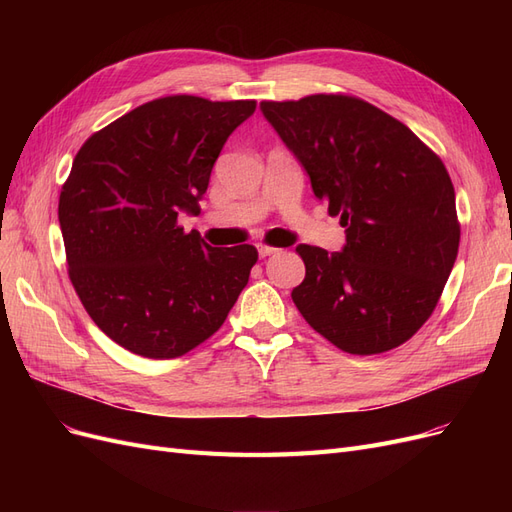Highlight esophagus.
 Segmentation results:
<instances>
[{
	"label": "esophagus",
	"instance_id": "1",
	"mask_svg": "<svg viewBox=\"0 0 512 512\" xmlns=\"http://www.w3.org/2000/svg\"><path fill=\"white\" fill-rule=\"evenodd\" d=\"M277 250L271 245H258V256L260 258H267V256H273Z\"/></svg>",
	"mask_w": 512,
	"mask_h": 512
}]
</instances>
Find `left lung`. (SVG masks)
Segmentation results:
<instances>
[{
  "label": "left lung",
  "mask_w": 512,
  "mask_h": 512,
  "mask_svg": "<svg viewBox=\"0 0 512 512\" xmlns=\"http://www.w3.org/2000/svg\"><path fill=\"white\" fill-rule=\"evenodd\" d=\"M260 111L346 228L339 252L297 245L305 280L294 305L344 352L404 344L431 316L459 250L442 160L404 123L350 96L260 102Z\"/></svg>",
  "instance_id": "8db88e82"
}]
</instances>
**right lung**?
I'll return each mask as SVG.
<instances>
[{"mask_svg":"<svg viewBox=\"0 0 512 512\" xmlns=\"http://www.w3.org/2000/svg\"><path fill=\"white\" fill-rule=\"evenodd\" d=\"M254 100L168 96L87 138L59 196L72 286L98 329L147 359L218 331L250 280L254 245L211 247L177 226L198 215L211 168Z\"/></svg>","mask_w":512,"mask_h":512,"instance_id":"obj_1","label":"right lung"}]
</instances>
